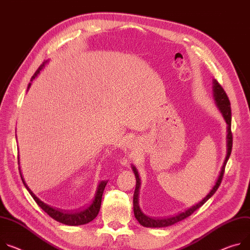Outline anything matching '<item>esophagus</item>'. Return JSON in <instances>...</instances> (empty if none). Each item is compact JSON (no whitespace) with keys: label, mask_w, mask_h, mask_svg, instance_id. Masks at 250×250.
Segmentation results:
<instances>
[{"label":"esophagus","mask_w":250,"mask_h":250,"mask_svg":"<svg viewBox=\"0 0 250 250\" xmlns=\"http://www.w3.org/2000/svg\"><path fill=\"white\" fill-rule=\"evenodd\" d=\"M132 145H133V144H132Z\"/></svg>","instance_id":"1"}]
</instances>
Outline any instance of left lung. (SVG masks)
Listing matches in <instances>:
<instances>
[{
  "instance_id": "8db88e82",
  "label": "left lung",
  "mask_w": 250,
  "mask_h": 250,
  "mask_svg": "<svg viewBox=\"0 0 250 250\" xmlns=\"http://www.w3.org/2000/svg\"><path fill=\"white\" fill-rule=\"evenodd\" d=\"M212 89H213V99L215 102L216 106L218 107L219 111L221 112V115L228 125V135H226V146H228V151H226V156L225 160L223 163V166L221 167V170L219 172V175L215 181V185L213 186V188H211V190L208 193V195L204 197L202 200H200L199 202H197L195 206L189 208L188 209L185 210L184 212H180L178 214H175L173 216H169L167 218H152L149 217L147 215H146L141 208H140V203H139V196H140V189H141V178H140V174L133 166L131 167L133 173L135 175V179H137V184H135V189H134V193H133V213L135 218L138 219V221L145 226V228H167V226H170L178 221L184 220L185 218L188 217L189 215H191L197 208H199L201 206H203L217 190V188H219L221 180L223 177V173H224V169H225V166L226 163H228L229 158L230 156L231 153V148H232V133H231V109H230V102L228 98V95L225 94L224 89L221 87V85L215 81L213 80V85H212Z\"/></svg>"
}]
</instances>
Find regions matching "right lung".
Listing matches in <instances>:
<instances>
[{
    "instance_id": "1",
    "label": "right lung",
    "mask_w": 250,
    "mask_h": 250,
    "mask_svg": "<svg viewBox=\"0 0 250 250\" xmlns=\"http://www.w3.org/2000/svg\"><path fill=\"white\" fill-rule=\"evenodd\" d=\"M46 63H48V61L43 62L42 64L39 67V69L37 70V72L35 73V75L32 77L31 79V82H33L37 77L38 75L40 74V72L43 69L44 65H46ZM32 83H29L28 85V90L31 86ZM17 137V134H16ZM18 163L20 164V156L18 155ZM20 168V167H19ZM20 174H21V178L22 180V184H24V186L26 187V188L28 189V191L30 192V194L32 195V197L35 199V201L38 203V206L44 211L47 212L52 218H54L55 220L61 222V223H63L65 225H71V226H77V225H83V224H86L88 222H90L92 220H94L97 215L99 214V211H100V208H101V204H102V197H103V193H104V188L107 184L106 180H102L100 181V184L97 188V191H96V194H95V197L94 199L92 200V202H90L88 206H86L85 208H83V209H80L78 211H75V212H67V211H62V210H60V209H57V208H54L52 207H50L49 204L42 202L40 198H38L34 192L28 188L27 184L25 183L24 178H22V175H21V168H20Z\"/></svg>"
}]
</instances>
